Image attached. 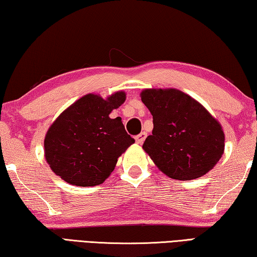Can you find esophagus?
Returning <instances> with one entry per match:
<instances>
[{
    "instance_id": "esophagus-1",
    "label": "esophagus",
    "mask_w": 257,
    "mask_h": 257,
    "mask_svg": "<svg viewBox=\"0 0 257 257\" xmlns=\"http://www.w3.org/2000/svg\"><path fill=\"white\" fill-rule=\"evenodd\" d=\"M146 136H147V134L143 132V133H141L139 135H137L136 137H135V141H136V143H137L138 145H142L143 143H144Z\"/></svg>"
}]
</instances>
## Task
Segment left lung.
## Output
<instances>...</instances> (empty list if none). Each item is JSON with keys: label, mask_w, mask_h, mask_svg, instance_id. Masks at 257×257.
Instances as JSON below:
<instances>
[{"label": "left lung", "mask_w": 257, "mask_h": 257, "mask_svg": "<svg viewBox=\"0 0 257 257\" xmlns=\"http://www.w3.org/2000/svg\"><path fill=\"white\" fill-rule=\"evenodd\" d=\"M141 97L154 123L143 150L160 171L184 181L215 167L224 152V133L201 103L176 88H146Z\"/></svg>", "instance_id": "obj_1"}]
</instances>
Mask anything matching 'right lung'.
<instances>
[{
  "label": "right lung",
  "mask_w": 257,
  "mask_h": 257,
  "mask_svg": "<svg viewBox=\"0 0 257 257\" xmlns=\"http://www.w3.org/2000/svg\"><path fill=\"white\" fill-rule=\"evenodd\" d=\"M124 101L122 90L106 98L87 94L55 119L45 135L44 154L56 176L79 187L101 185L110 177L121 154L135 143L120 116L110 118Z\"/></svg>",
  "instance_id": "add662e5"
}]
</instances>
